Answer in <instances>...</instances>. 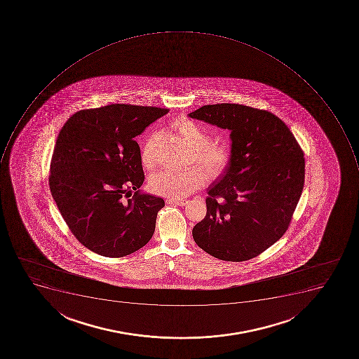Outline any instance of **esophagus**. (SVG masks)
Masks as SVG:
<instances>
[{
    "mask_svg": "<svg viewBox=\"0 0 359 359\" xmlns=\"http://www.w3.org/2000/svg\"><path fill=\"white\" fill-rule=\"evenodd\" d=\"M187 202H189V201H187V200H170V198H168V200H166L167 204H172V205H178V206L187 205Z\"/></svg>",
    "mask_w": 359,
    "mask_h": 359,
    "instance_id": "esophagus-1",
    "label": "esophagus"
}]
</instances>
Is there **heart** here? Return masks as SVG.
Segmentation results:
<instances>
[{
    "label": "heart",
    "mask_w": 359,
    "mask_h": 359,
    "mask_svg": "<svg viewBox=\"0 0 359 359\" xmlns=\"http://www.w3.org/2000/svg\"><path fill=\"white\" fill-rule=\"evenodd\" d=\"M177 131L193 149V161H196L207 172L198 167L187 170H164L154 174L149 180V189L154 194L170 200H181L203 187L206 175L210 180H217L229 170L233 154L226 142H210L209 131L192 120L181 116L172 122ZM142 165L151 170L155 165L153 155V138L144 142L140 153Z\"/></svg>",
    "instance_id": "heart-1"
}]
</instances>
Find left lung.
<instances>
[{"label": "left lung", "instance_id": "left-lung-1", "mask_svg": "<svg viewBox=\"0 0 359 359\" xmlns=\"http://www.w3.org/2000/svg\"><path fill=\"white\" fill-rule=\"evenodd\" d=\"M191 118L231 130V165L208 189L206 215L193 228L217 259L257 257L285 233L304 187V153L287 126L247 105H203Z\"/></svg>", "mask_w": 359, "mask_h": 359}]
</instances>
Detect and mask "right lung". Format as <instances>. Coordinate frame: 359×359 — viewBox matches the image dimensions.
<instances>
[{
  "instance_id": "obj_1",
  "label": "right lung",
  "mask_w": 359,
  "mask_h": 359,
  "mask_svg": "<svg viewBox=\"0 0 359 359\" xmlns=\"http://www.w3.org/2000/svg\"><path fill=\"white\" fill-rule=\"evenodd\" d=\"M167 112L131 104L85 109L57 137L49 189L72 233L95 254L125 257L153 237L165 202L139 193L144 174L135 138Z\"/></svg>"
}]
</instances>
